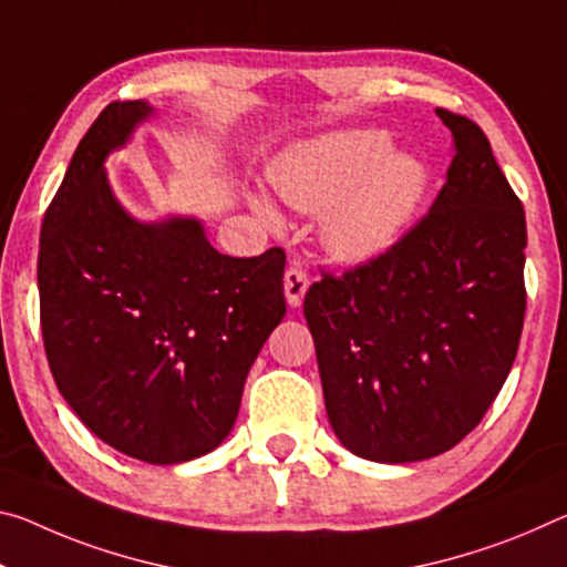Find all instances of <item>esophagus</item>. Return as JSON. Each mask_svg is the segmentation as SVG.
<instances>
[{"label": "esophagus", "instance_id": "1", "mask_svg": "<svg viewBox=\"0 0 567 567\" xmlns=\"http://www.w3.org/2000/svg\"><path fill=\"white\" fill-rule=\"evenodd\" d=\"M308 275H305V269L300 265H290L285 272V298L287 302L292 305V308H298L302 305L305 292H308Z\"/></svg>", "mask_w": 567, "mask_h": 567}]
</instances>
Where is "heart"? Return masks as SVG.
Segmentation results:
<instances>
[{
  "instance_id": "b5f03b06",
  "label": "heart",
  "mask_w": 567,
  "mask_h": 567,
  "mask_svg": "<svg viewBox=\"0 0 567 567\" xmlns=\"http://www.w3.org/2000/svg\"><path fill=\"white\" fill-rule=\"evenodd\" d=\"M391 148L381 131H340L287 151L269 178L295 209L327 212L320 237L332 257L365 262L401 237L426 192L424 166ZM249 204L265 221H277L267 196L251 194Z\"/></svg>"
}]
</instances>
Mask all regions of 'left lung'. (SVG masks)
I'll use <instances>...</instances> for the list:
<instances>
[{
  "instance_id": "obj_1",
  "label": "left lung",
  "mask_w": 567,
  "mask_h": 567,
  "mask_svg": "<svg viewBox=\"0 0 567 567\" xmlns=\"http://www.w3.org/2000/svg\"><path fill=\"white\" fill-rule=\"evenodd\" d=\"M452 131L446 184L399 241L305 295L330 426L371 462L444 454L480 424L525 322V209L484 131Z\"/></svg>"
}]
</instances>
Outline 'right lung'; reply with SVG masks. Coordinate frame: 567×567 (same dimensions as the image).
Masks as SVG:
<instances>
[{"label":"right lung","mask_w":567,"mask_h":567,"mask_svg":"<svg viewBox=\"0 0 567 567\" xmlns=\"http://www.w3.org/2000/svg\"><path fill=\"white\" fill-rule=\"evenodd\" d=\"M151 111L105 105L40 231V326L62 399L107 446L148 464L217 449L265 340L285 318V249L227 257L196 219L125 214L103 161Z\"/></svg>","instance_id":"add662e5"}]
</instances>
